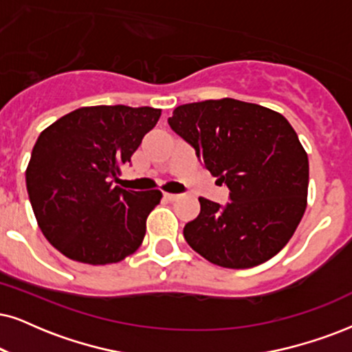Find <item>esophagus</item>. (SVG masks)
I'll return each instance as SVG.
<instances>
[{
    "instance_id": "obj_1",
    "label": "esophagus",
    "mask_w": 352,
    "mask_h": 352,
    "mask_svg": "<svg viewBox=\"0 0 352 352\" xmlns=\"http://www.w3.org/2000/svg\"><path fill=\"white\" fill-rule=\"evenodd\" d=\"M179 197L180 195H177V193H164V198L168 199V201H175Z\"/></svg>"
}]
</instances>
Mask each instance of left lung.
Instances as JSON below:
<instances>
[{"instance_id":"left-lung-1","label":"left lung","mask_w":352,"mask_h":352,"mask_svg":"<svg viewBox=\"0 0 352 352\" xmlns=\"http://www.w3.org/2000/svg\"><path fill=\"white\" fill-rule=\"evenodd\" d=\"M168 124L228 185L226 206L199 198L185 226L188 245L222 268H252L281 252L304 216L309 157L291 123L266 107L235 99L177 107Z\"/></svg>"}]
</instances>
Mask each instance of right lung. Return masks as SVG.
<instances>
[{
  "instance_id": "obj_1",
  "label": "right lung",
  "mask_w": 352,
  "mask_h": 352,
  "mask_svg": "<svg viewBox=\"0 0 352 352\" xmlns=\"http://www.w3.org/2000/svg\"><path fill=\"white\" fill-rule=\"evenodd\" d=\"M159 117L153 107H82L40 133L25 185L40 230L65 256L117 263L141 245L162 193L113 182Z\"/></svg>"
}]
</instances>
